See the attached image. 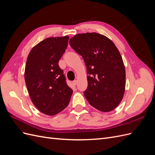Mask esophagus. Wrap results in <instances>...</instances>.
Wrapping results in <instances>:
<instances>
[{
    "label": "esophagus",
    "mask_w": 155,
    "mask_h": 155,
    "mask_svg": "<svg viewBox=\"0 0 155 155\" xmlns=\"http://www.w3.org/2000/svg\"><path fill=\"white\" fill-rule=\"evenodd\" d=\"M77 83H78V81H77V80H74V81L72 82V85H73L74 86H76V85H77Z\"/></svg>",
    "instance_id": "34e87169"
}]
</instances>
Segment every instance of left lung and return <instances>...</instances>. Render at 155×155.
I'll return each instance as SVG.
<instances>
[{
  "instance_id": "8db88e82",
  "label": "left lung",
  "mask_w": 155,
  "mask_h": 155,
  "mask_svg": "<svg viewBox=\"0 0 155 155\" xmlns=\"http://www.w3.org/2000/svg\"><path fill=\"white\" fill-rule=\"evenodd\" d=\"M69 43L87 67L86 99L98 110H113L122 100L125 88V68L116 45L96 32L75 35Z\"/></svg>"
}]
</instances>
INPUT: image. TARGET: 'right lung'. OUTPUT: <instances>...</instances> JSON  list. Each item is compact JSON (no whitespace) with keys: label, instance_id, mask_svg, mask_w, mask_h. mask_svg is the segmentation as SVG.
<instances>
[{"label":"right lung","instance_id":"1","mask_svg":"<svg viewBox=\"0 0 155 155\" xmlns=\"http://www.w3.org/2000/svg\"><path fill=\"white\" fill-rule=\"evenodd\" d=\"M68 39V36L46 38L32 48L26 59L28 92L33 104L46 115L54 116L63 110L72 94L58 64Z\"/></svg>","mask_w":155,"mask_h":155}]
</instances>
